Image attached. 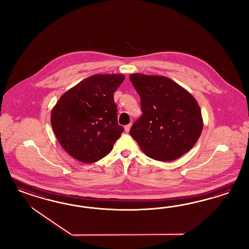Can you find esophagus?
<instances>
[{"label":"esophagus","mask_w":249,"mask_h":249,"mask_svg":"<svg viewBox=\"0 0 249 249\" xmlns=\"http://www.w3.org/2000/svg\"><path fill=\"white\" fill-rule=\"evenodd\" d=\"M130 127H131V124H128V125H126L125 126V132H128L129 131V129H130Z\"/></svg>","instance_id":"obj_1"}]
</instances>
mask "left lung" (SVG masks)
I'll list each match as a JSON object with an SVG mask.
<instances>
[{"label":"left lung","mask_w":249,"mask_h":249,"mask_svg":"<svg viewBox=\"0 0 249 249\" xmlns=\"http://www.w3.org/2000/svg\"><path fill=\"white\" fill-rule=\"evenodd\" d=\"M142 115L129 130L150 158L171 161L190 151L203 130L201 108L191 93L161 75L131 74Z\"/></svg>","instance_id":"left-lung-1"}]
</instances>
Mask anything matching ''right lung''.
<instances>
[{
    "label": "right lung",
    "mask_w": 249,
    "mask_h": 249,
    "mask_svg": "<svg viewBox=\"0 0 249 249\" xmlns=\"http://www.w3.org/2000/svg\"><path fill=\"white\" fill-rule=\"evenodd\" d=\"M120 74L91 75L62 95L51 111V125L64 150L85 163L96 162L113 149L124 128L118 124L114 93Z\"/></svg>",
    "instance_id": "right-lung-1"
}]
</instances>
